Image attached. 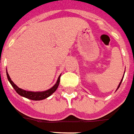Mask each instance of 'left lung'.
Wrapping results in <instances>:
<instances>
[{"instance_id":"obj_1","label":"left lung","mask_w":134,"mask_h":134,"mask_svg":"<svg viewBox=\"0 0 134 134\" xmlns=\"http://www.w3.org/2000/svg\"><path fill=\"white\" fill-rule=\"evenodd\" d=\"M121 81H122V80H121ZM121 81L120 82V83H119V87H118V88H119V86H120V85H121Z\"/></svg>"}]
</instances>
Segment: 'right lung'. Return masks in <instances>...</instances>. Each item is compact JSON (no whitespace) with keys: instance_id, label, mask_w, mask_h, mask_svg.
<instances>
[{"instance_id":"right-lung-1","label":"right lung","mask_w":134,"mask_h":134,"mask_svg":"<svg viewBox=\"0 0 134 134\" xmlns=\"http://www.w3.org/2000/svg\"><path fill=\"white\" fill-rule=\"evenodd\" d=\"M7 77H8V81H9V82L10 83V84L12 85V86L13 87V88L15 89V91H16L19 95L21 96H23V97H25V98H28V99H31V100H40L48 98V96H50L53 93L55 92V90L57 89L58 86V85H59V83H60V76L58 77L56 83H55L51 88L47 90L46 91H42V92H31V91H25V90L21 89L20 88L18 87L17 86L11 81V79L10 78L9 75L8 74V72H7Z\"/></svg>"}]
</instances>
